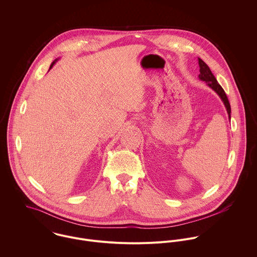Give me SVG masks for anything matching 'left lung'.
I'll use <instances>...</instances> for the list:
<instances>
[{
  "instance_id": "obj_1",
  "label": "left lung",
  "mask_w": 257,
  "mask_h": 257,
  "mask_svg": "<svg viewBox=\"0 0 257 257\" xmlns=\"http://www.w3.org/2000/svg\"><path fill=\"white\" fill-rule=\"evenodd\" d=\"M199 59V66H200V74H199V79L202 80V81H205L207 83V85L212 88L219 96H220L226 111H227V114H228V117L230 119V105H229V102L227 100V97L223 91V89L221 88L220 84L218 83L216 77L214 76V74L212 73L211 69L209 68V66L201 59V58H198Z\"/></svg>"
}]
</instances>
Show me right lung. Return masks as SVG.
<instances>
[{
    "instance_id": "obj_1",
    "label": "right lung",
    "mask_w": 257,
    "mask_h": 257,
    "mask_svg": "<svg viewBox=\"0 0 257 257\" xmlns=\"http://www.w3.org/2000/svg\"><path fill=\"white\" fill-rule=\"evenodd\" d=\"M57 60H58V58H57V59H55V60H54V61L51 63V65H50V68H49V69H51V68H52V66H53V65L56 63V61H57Z\"/></svg>"
}]
</instances>
